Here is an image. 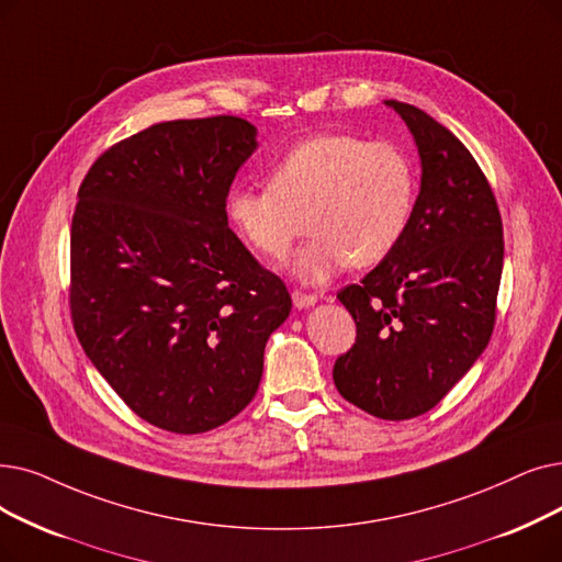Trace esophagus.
Segmentation results:
<instances>
[{"label": "esophagus", "instance_id": "obj_1", "mask_svg": "<svg viewBox=\"0 0 562 562\" xmlns=\"http://www.w3.org/2000/svg\"><path fill=\"white\" fill-rule=\"evenodd\" d=\"M291 301H294V307H299V310H307V307H312V305H316V296H312V294H303V291H294V294H291Z\"/></svg>", "mask_w": 562, "mask_h": 562}]
</instances>
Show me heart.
Returning <instances> with one entry per match:
<instances>
[{
    "mask_svg": "<svg viewBox=\"0 0 562 562\" xmlns=\"http://www.w3.org/2000/svg\"><path fill=\"white\" fill-rule=\"evenodd\" d=\"M413 204L416 175L400 146L322 133L273 162L268 188L234 186L225 213L243 243L266 259L286 255L307 215L312 238L286 268L305 284H324L351 263L370 266L393 252Z\"/></svg>",
    "mask_w": 562,
    "mask_h": 562,
    "instance_id": "obj_1",
    "label": "heart"
}]
</instances>
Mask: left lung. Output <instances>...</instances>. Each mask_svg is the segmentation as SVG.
Segmentation results:
<instances>
[{"label":"left lung","instance_id":"8db88e82","mask_svg":"<svg viewBox=\"0 0 562 562\" xmlns=\"http://www.w3.org/2000/svg\"><path fill=\"white\" fill-rule=\"evenodd\" d=\"M420 156V192L400 246L337 299L356 322L339 395L383 420L434 408L490 345L503 273V223L471 151L427 112L383 101Z\"/></svg>","mask_w":562,"mask_h":562}]
</instances>
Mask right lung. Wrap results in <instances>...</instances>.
I'll return each instance as SVG.
<instances>
[{
	"label": "right lung",
	"instance_id": "add662e5",
	"mask_svg": "<svg viewBox=\"0 0 562 562\" xmlns=\"http://www.w3.org/2000/svg\"><path fill=\"white\" fill-rule=\"evenodd\" d=\"M257 128L179 119L114 144L85 177L70 227V312L85 353L139 418L202 434L246 408L291 312L225 213Z\"/></svg>",
	"mask_w": 562,
	"mask_h": 562
}]
</instances>
